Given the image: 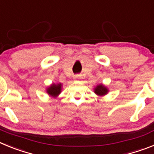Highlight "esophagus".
<instances>
[{
  "label": "esophagus",
  "instance_id": "34e87169",
  "mask_svg": "<svg viewBox=\"0 0 154 154\" xmlns=\"http://www.w3.org/2000/svg\"><path fill=\"white\" fill-rule=\"evenodd\" d=\"M73 78L75 79V80H79V79L81 78V74H77V75H75L73 77Z\"/></svg>",
  "mask_w": 154,
  "mask_h": 154
}]
</instances>
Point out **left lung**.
<instances>
[{
    "instance_id": "1",
    "label": "left lung",
    "mask_w": 154,
    "mask_h": 154,
    "mask_svg": "<svg viewBox=\"0 0 154 154\" xmlns=\"http://www.w3.org/2000/svg\"><path fill=\"white\" fill-rule=\"evenodd\" d=\"M94 92L97 94V95H105L108 92V89L102 85H97L94 89Z\"/></svg>"
}]
</instances>
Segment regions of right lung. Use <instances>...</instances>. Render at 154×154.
I'll return each instance as SVG.
<instances>
[{"mask_svg":"<svg viewBox=\"0 0 154 154\" xmlns=\"http://www.w3.org/2000/svg\"><path fill=\"white\" fill-rule=\"evenodd\" d=\"M60 92L61 84H59V85H55V84H53V85H51L47 89V93L49 94H50L51 96H57Z\"/></svg>","mask_w":154,"mask_h":154,"instance_id":"obj_1","label":"right lung"}]
</instances>
